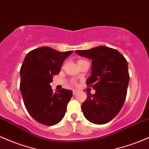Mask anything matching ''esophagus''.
<instances>
[{"mask_svg": "<svg viewBox=\"0 0 149 149\" xmlns=\"http://www.w3.org/2000/svg\"><path fill=\"white\" fill-rule=\"evenodd\" d=\"M78 90H76V89H74V90H73V95H76V93H78Z\"/></svg>", "mask_w": 149, "mask_h": 149, "instance_id": "obj_1", "label": "esophagus"}]
</instances>
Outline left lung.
<instances>
[{"label": "left lung", "instance_id": "obj_1", "mask_svg": "<svg viewBox=\"0 0 149 149\" xmlns=\"http://www.w3.org/2000/svg\"><path fill=\"white\" fill-rule=\"evenodd\" d=\"M76 52L92 60L91 76L86 84L95 90L93 95L88 92L81 105L83 113L93 124L107 123L125 103L130 81L127 60L117 50L104 46Z\"/></svg>", "mask_w": 149, "mask_h": 149}]
</instances>
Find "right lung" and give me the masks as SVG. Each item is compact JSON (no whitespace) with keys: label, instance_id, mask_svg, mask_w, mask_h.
<instances>
[{"label":"right lung","instance_id":"right-lung-1","mask_svg":"<svg viewBox=\"0 0 149 149\" xmlns=\"http://www.w3.org/2000/svg\"><path fill=\"white\" fill-rule=\"evenodd\" d=\"M73 52L42 47L29 52L24 58L20 68V92L27 112L42 125H56L64 117L73 92L62 88L54 93L50 83Z\"/></svg>","mask_w":149,"mask_h":149}]
</instances>
